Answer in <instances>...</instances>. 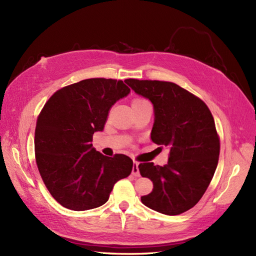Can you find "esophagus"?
Listing matches in <instances>:
<instances>
[{
	"mask_svg": "<svg viewBox=\"0 0 256 256\" xmlns=\"http://www.w3.org/2000/svg\"><path fill=\"white\" fill-rule=\"evenodd\" d=\"M132 175H134V177H138V176H140V171H138V162H134Z\"/></svg>",
	"mask_w": 256,
	"mask_h": 256,
	"instance_id": "obj_1",
	"label": "esophagus"
}]
</instances>
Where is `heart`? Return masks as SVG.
Listing matches in <instances>:
<instances>
[{
	"mask_svg": "<svg viewBox=\"0 0 256 256\" xmlns=\"http://www.w3.org/2000/svg\"><path fill=\"white\" fill-rule=\"evenodd\" d=\"M144 100H145V99H141V98H138V99H134V102H144Z\"/></svg>",
	"mask_w": 256,
	"mask_h": 256,
	"instance_id": "b5f03b06",
	"label": "heart"
}]
</instances>
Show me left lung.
Returning <instances> with one entry per match:
<instances>
[{
    "instance_id": "left-lung-1",
    "label": "left lung",
    "mask_w": 256,
    "mask_h": 256,
    "mask_svg": "<svg viewBox=\"0 0 256 256\" xmlns=\"http://www.w3.org/2000/svg\"><path fill=\"white\" fill-rule=\"evenodd\" d=\"M136 94L154 104L152 141L170 148L168 164H138L152 191L141 196L148 208L168 216L189 210L203 196L218 166L220 138L202 99L173 82L127 79Z\"/></svg>"
}]
</instances>
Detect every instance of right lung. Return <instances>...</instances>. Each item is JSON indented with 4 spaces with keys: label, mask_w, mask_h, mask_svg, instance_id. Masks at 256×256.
I'll use <instances>...</instances> for the list:
<instances>
[{
    "label": "right lung",
    "mask_w": 256,
    "mask_h": 256,
    "mask_svg": "<svg viewBox=\"0 0 256 256\" xmlns=\"http://www.w3.org/2000/svg\"><path fill=\"white\" fill-rule=\"evenodd\" d=\"M122 80L92 78L56 90L44 106L35 128L38 171L53 198L76 212L109 200L114 184L132 171L126 154L104 156L92 147L112 106L129 94Z\"/></svg>",
    "instance_id": "1"
}]
</instances>
